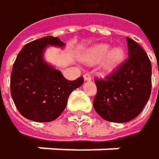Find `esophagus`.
I'll list each match as a JSON object with an SVG mask.
<instances>
[{
  "instance_id": "obj_1",
  "label": "esophagus",
  "mask_w": 159,
  "mask_h": 159,
  "mask_svg": "<svg viewBox=\"0 0 159 159\" xmlns=\"http://www.w3.org/2000/svg\"><path fill=\"white\" fill-rule=\"evenodd\" d=\"M83 78H84L85 80H91V79H92V77H91V75L89 73H85L83 75Z\"/></svg>"
}]
</instances>
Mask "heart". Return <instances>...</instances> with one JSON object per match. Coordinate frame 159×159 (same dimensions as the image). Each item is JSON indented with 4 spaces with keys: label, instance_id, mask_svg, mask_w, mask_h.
Returning <instances> with one entry per match:
<instances>
[{
    "label": "heart",
    "instance_id": "b5f03b06",
    "mask_svg": "<svg viewBox=\"0 0 159 159\" xmlns=\"http://www.w3.org/2000/svg\"><path fill=\"white\" fill-rule=\"evenodd\" d=\"M125 58L124 50L121 47H115L110 50L107 43H99L92 47L84 55V61L88 63H98L104 60V69L108 72L116 70Z\"/></svg>",
    "mask_w": 159,
    "mask_h": 159
}]
</instances>
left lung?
<instances>
[{
  "label": "left lung",
  "instance_id": "left-lung-1",
  "mask_svg": "<svg viewBox=\"0 0 159 159\" xmlns=\"http://www.w3.org/2000/svg\"><path fill=\"white\" fill-rule=\"evenodd\" d=\"M128 56L105 79H95L97 95L93 105L107 121L127 122L138 116L152 90V64L144 49L126 38Z\"/></svg>",
  "mask_w": 159,
  "mask_h": 159
}]
</instances>
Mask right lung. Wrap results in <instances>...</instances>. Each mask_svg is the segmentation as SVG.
<instances>
[{
  "instance_id": "add662e5",
  "label": "right lung",
  "mask_w": 159,
  "mask_h": 159,
  "mask_svg": "<svg viewBox=\"0 0 159 159\" xmlns=\"http://www.w3.org/2000/svg\"><path fill=\"white\" fill-rule=\"evenodd\" d=\"M47 45L63 46L57 37H44L26 43L13 64L10 92L21 116L37 122L55 120L66 107L69 95L83 83V78L66 80L61 71L43 61Z\"/></svg>"
}]
</instances>
